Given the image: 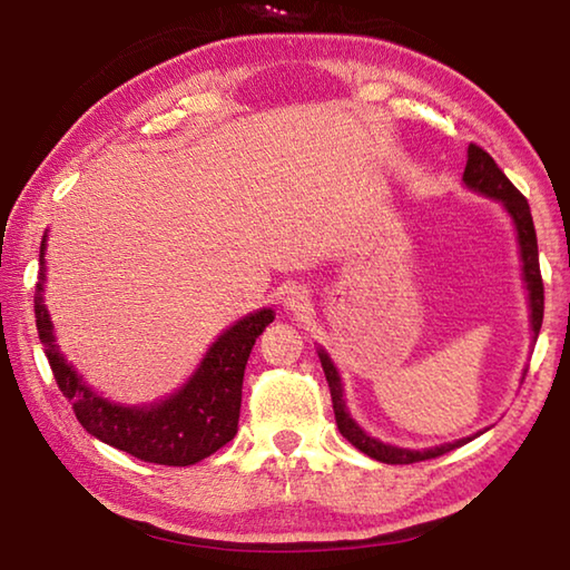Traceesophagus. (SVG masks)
<instances>
[{"label": "esophagus", "instance_id": "obj_1", "mask_svg": "<svg viewBox=\"0 0 570 570\" xmlns=\"http://www.w3.org/2000/svg\"><path fill=\"white\" fill-rule=\"evenodd\" d=\"M284 308L286 312H294V314H302L308 308V292L302 286H292L284 296Z\"/></svg>", "mask_w": 570, "mask_h": 570}]
</instances>
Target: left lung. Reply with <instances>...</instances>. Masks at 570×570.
Instances as JSON below:
<instances>
[{
	"mask_svg": "<svg viewBox=\"0 0 570 570\" xmlns=\"http://www.w3.org/2000/svg\"><path fill=\"white\" fill-rule=\"evenodd\" d=\"M462 183H465L468 190L478 193V196L498 200V204L503 206V210L508 214L510 224H513V228H515L518 254H520V276H523L525 294H528L530 340H533V344H535L540 324H543V282H540L538 238H535L533 216H530L528 200L520 196L513 183L505 178V173L495 166V160L478 146H468V163H465V173H462ZM316 354H320L322 370L326 374V382H330L336 428H340L342 438L350 440L356 450H362L364 455H370L372 460L387 462V465H410V462L445 455V452L468 445L470 440H475L482 435V432H488V428H485L470 438L445 442V445H435V448H422V450L400 448V445H392V442H382L380 438H372L370 432H366L362 424L352 417L350 407H346L344 382H342L340 366H336L332 360V354L326 352L322 344L316 346Z\"/></svg>",
	"mask_w": 570,
	"mask_h": 570,
	"instance_id": "obj_1",
	"label": "left lung"
}]
</instances>
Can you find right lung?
I'll list each match as a JSON object with an SVG mask.
<instances>
[{
  "label": "right lung",
  "mask_w": 570,
  "mask_h": 570,
  "mask_svg": "<svg viewBox=\"0 0 570 570\" xmlns=\"http://www.w3.org/2000/svg\"><path fill=\"white\" fill-rule=\"evenodd\" d=\"M47 230L40 244V276L35 288V322L57 387L72 402L75 417L92 438L132 458L186 468L214 455L238 430L240 387L248 354L276 312L272 306L240 316L216 336L190 377L166 397L125 404L105 397L60 352L50 308L45 304Z\"/></svg>",
  "instance_id": "add662e5"
}]
</instances>
